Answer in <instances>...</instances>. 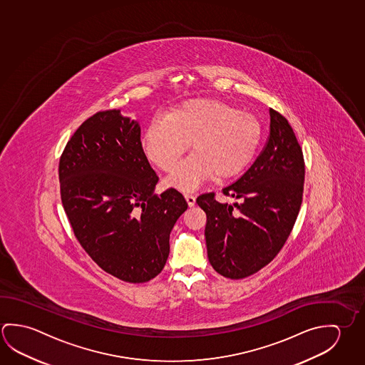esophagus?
Here are the masks:
<instances>
[{
	"label": "esophagus",
	"instance_id": "1",
	"mask_svg": "<svg viewBox=\"0 0 365 365\" xmlns=\"http://www.w3.org/2000/svg\"><path fill=\"white\" fill-rule=\"evenodd\" d=\"M185 201L188 203V206L192 207L195 203H196V197L193 196V195H190V193H185Z\"/></svg>",
	"mask_w": 365,
	"mask_h": 365
}]
</instances>
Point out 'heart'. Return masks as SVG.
I'll return each instance as SVG.
<instances>
[{"mask_svg":"<svg viewBox=\"0 0 365 365\" xmlns=\"http://www.w3.org/2000/svg\"><path fill=\"white\" fill-rule=\"evenodd\" d=\"M261 138L253 114L214 99L182 103L155 118L143 136L145 154L169 172L192 144V154L174 168L165 185L192 192L214 177L224 180L240 173L256 153Z\"/></svg>","mask_w":365,"mask_h":365,"instance_id":"obj_1","label":"heart"}]
</instances>
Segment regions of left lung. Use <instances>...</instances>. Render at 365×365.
<instances>
[{
	"label": "left lung",
	"mask_w": 365,
	"mask_h": 365,
	"mask_svg": "<svg viewBox=\"0 0 365 365\" xmlns=\"http://www.w3.org/2000/svg\"><path fill=\"white\" fill-rule=\"evenodd\" d=\"M304 174L292 125L269 108V135L261 154L240 180L222 188L238 201L219 202L212 192L196 200L206 212L207 257L217 274L245 279L277 256L298 217Z\"/></svg>",
	"instance_id": "8db88e82"
}]
</instances>
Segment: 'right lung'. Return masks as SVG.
<instances>
[{
  "instance_id": "add662e5",
  "label": "right lung",
  "mask_w": 365,
  "mask_h": 365,
  "mask_svg": "<svg viewBox=\"0 0 365 365\" xmlns=\"http://www.w3.org/2000/svg\"><path fill=\"white\" fill-rule=\"evenodd\" d=\"M138 120L103 110L78 127L60 159L61 200L78 243L120 280L140 284L162 272L169 235L188 205L180 192L154 193L158 175Z\"/></svg>"
}]
</instances>
